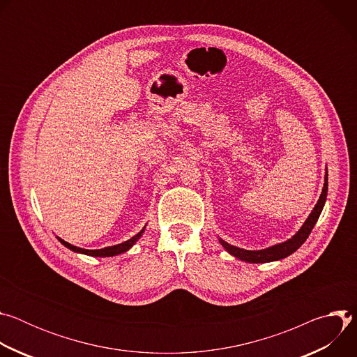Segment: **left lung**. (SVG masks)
Here are the masks:
<instances>
[{"label": "left lung", "instance_id": "left-lung-1", "mask_svg": "<svg viewBox=\"0 0 357 357\" xmlns=\"http://www.w3.org/2000/svg\"><path fill=\"white\" fill-rule=\"evenodd\" d=\"M326 196H328V168L325 172V182H324V188H322V193L317 202L315 208L312 209V212L310 213L308 219L303 222V225L301 226V229L288 240L274 244L271 247L263 248V250H245V248H240L236 245L229 244L227 241L219 238V243L222 244V247L231 254L233 257L245 261V263H252V264H260V263H271V261H278L282 260L288 256H291L292 252H295L303 243L305 240L308 238L310 233L312 231L314 226L317 225L322 209L325 206L326 202Z\"/></svg>", "mask_w": 357, "mask_h": 357}]
</instances>
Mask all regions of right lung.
Wrapping results in <instances>:
<instances>
[{
  "mask_svg": "<svg viewBox=\"0 0 357 357\" xmlns=\"http://www.w3.org/2000/svg\"><path fill=\"white\" fill-rule=\"evenodd\" d=\"M146 225L142 227V230L139 233H137L134 237H131L130 240L124 241V243H120V244H116V245H110V247H105V248H98V250H87V248H82V247H76L65 240H62L61 237H56L66 248L75 251V252H79V254H84V256H90V257H113V256H119V254H123L126 251H128L138 240L139 237L142 236L144 230H145Z\"/></svg>",
  "mask_w": 357,
  "mask_h": 357,
  "instance_id": "right-lung-1",
  "label": "right lung"
}]
</instances>
